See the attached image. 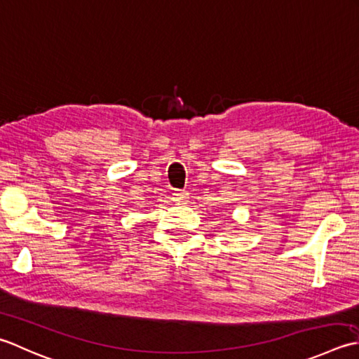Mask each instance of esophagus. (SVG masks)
<instances>
[{
    "mask_svg": "<svg viewBox=\"0 0 359 359\" xmlns=\"http://www.w3.org/2000/svg\"><path fill=\"white\" fill-rule=\"evenodd\" d=\"M173 200L175 201H187L189 200V194L186 190H173Z\"/></svg>",
    "mask_w": 359,
    "mask_h": 359,
    "instance_id": "1",
    "label": "esophagus"
}]
</instances>
